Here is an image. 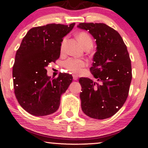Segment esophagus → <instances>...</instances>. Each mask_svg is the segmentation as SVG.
Wrapping results in <instances>:
<instances>
[{
	"instance_id": "esophagus-1",
	"label": "esophagus",
	"mask_w": 148,
	"mask_h": 148,
	"mask_svg": "<svg viewBox=\"0 0 148 148\" xmlns=\"http://www.w3.org/2000/svg\"><path fill=\"white\" fill-rule=\"evenodd\" d=\"M73 79H74V81H76V80H78V76L75 75V74H73Z\"/></svg>"
}]
</instances>
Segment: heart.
Returning <instances> with one entry per match:
<instances>
[{
  "mask_svg": "<svg viewBox=\"0 0 148 148\" xmlns=\"http://www.w3.org/2000/svg\"><path fill=\"white\" fill-rule=\"evenodd\" d=\"M77 39L84 48H86L88 46L92 45V40L89 34L86 32H80L78 33ZM64 42V40H63L61 45V50H62ZM86 64H87V62L84 59L74 58H70L67 59L63 63L64 67L69 72L74 74H79L80 72H82L83 69L86 67Z\"/></svg>",
  "mask_w": 148,
  "mask_h": 148,
  "instance_id": "1",
  "label": "heart"
}]
</instances>
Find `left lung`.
Masks as SVG:
<instances>
[{"mask_svg": "<svg viewBox=\"0 0 148 148\" xmlns=\"http://www.w3.org/2000/svg\"><path fill=\"white\" fill-rule=\"evenodd\" d=\"M77 27L89 32L97 45L90 70L97 81L79 79L81 108L92 118H108L128 97L132 78L130 55L120 34L105 23H81Z\"/></svg>", "mask_w": 148, "mask_h": 148, "instance_id": "8db88e82", "label": "left lung"}]
</instances>
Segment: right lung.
I'll list each match as a JSON object with an SVG mask.
<instances>
[{
	"instance_id": "1",
	"label": "right lung",
	"mask_w": 148,
	"mask_h": 148,
	"mask_svg": "<svg viewBox=\"0 0 148 148\" xmlns=\"http://www.w3.org/2000/svg\"><path fill=\"white\" fill-rule=\"evenodd\" d=\"M74 25L51 23L35 27L22 40L15 56L13 82L18 102L30 114L45 116L55 113L61 95L72 83V76L67 73L51 79L46 67L59 58L62 38Z\"/></svg>"
}]
</instances>
